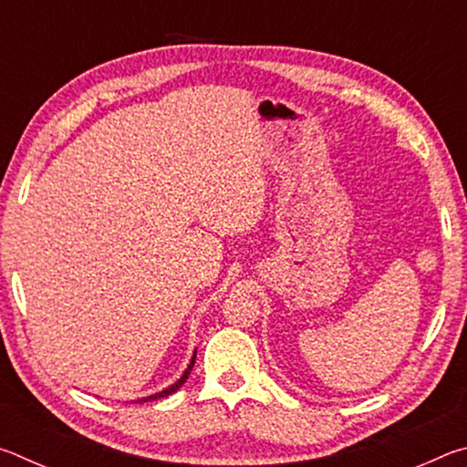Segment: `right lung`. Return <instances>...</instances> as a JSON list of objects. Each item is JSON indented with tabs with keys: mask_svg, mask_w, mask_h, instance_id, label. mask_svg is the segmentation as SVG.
<instances>
[{
	"mask_svg": "<svg viewBox=\"0 0 467 467\" xmlns=\"http://www.w3.org/2000/svg\"><path fill=\"white\" fill-rule=\"evenodd\" d=\"M193 365H195V352H193V357H192V362H189L187 365V368H185V373L181 375V379L179 381H175L172 385H169L167 389H162V391H158V393H154V395H148V398H141V400H138V404H141V401H152V400H161V398H167V395H171V393H175L181 385H183L185 381H187V377H189V373H192V368H193Z\"/></svg>",
	"mask_w": 467,
	"mask_h": 467,
	"instance_id": "right-lung-1",
	"label": "right lung"
}]
</instances>
